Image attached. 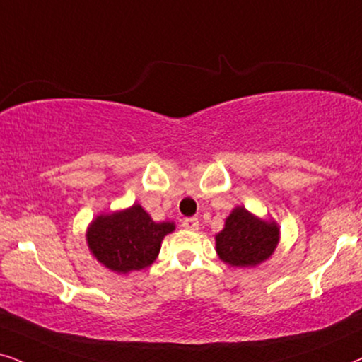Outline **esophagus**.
Returning a JSON list of instances; mask_svg holds the SVG:
<instances>
[{"label":"esophagus","mask_w":362,"mask_h":362,"mask_svg":"<svg viewBox=\"0 0 362 362\" xmlns=\"http://www.w3.org/2000/svg\"><path fill=\"white\" fill-rule=\"evenodd\" d=\"M182 228L189 229V231H198V229H199V221L196 218H186L185 221H182Z\"/></svg>","instance_id":"1"}]
</instances>
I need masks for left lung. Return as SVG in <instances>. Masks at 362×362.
Wrapping results in <instances>:
<instances>
[{"label":"left lung","instance_id":"left-lung-1","mask_svg":"<svg viewBox=\"0 0 362 362\" xmlns=\"http://www.w3.org/2000/svg\"><path fill=\"white\" fill-rule=\"evenodd\" d=\"M279 224L236 206L214 236L219 259L234 267L259 266L273 256L279 244Z\"/></svg>","mask_w":362,"mask_h":362}]
</instances>
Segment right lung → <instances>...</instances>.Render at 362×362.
I'll return each mask as SVG.
<instances>
[{"mask_svg": "<svg viewBox=\"0 0 362 362\" xmlns=\"http://www.w3.org/2000/svg\"><path fill=\"white\" fill-rule=\"evenodd\" d=\"M176 229L173 221L156 223L143 206L98 214L86 229L91 256L116 274H129L151 266L164 236Z\"/></svg>", "mask_w": 362, "mask_h": 362, "instance_id": "right-lung-1", "label": "right lung"}]
</instances>
